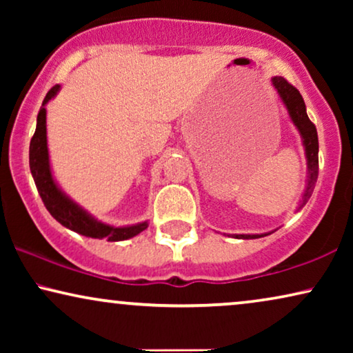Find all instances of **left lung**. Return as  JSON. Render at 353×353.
Here are the masks:
<instances>
[{
    "instance_id": "left-lung-1",
    "label": "left lung",
    "mask_w": 353,
    "mask_h": 353,
    "mask_svg": "<svg viewBox=\"0 0 353 353\" xmlns=\"http://www.w3.org/2000/svg\"><path fill=\"white\" fill-rule=\"evenodd\" d=\"M273 86L276 88L279 98L283 99L284 105H286L289 117H291L292 123L296 125L299 133H301L303 148H305V156H307V168H308V180L307 188L303 191L301 205L299 209L307 204V201L310 199L313 188L318 180V133L316 127L313 122L308 119L305 103H303L302 94L299 93L296 86H292L286 79L283 77H273L272 79ZM263 234H234V238L238 239H257L262 238ZM267 236V234H265Z\"/></svg>"
}]
</instances>
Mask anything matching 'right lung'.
<instances>
[{
    "mask_svg": "<svg viewBox=\"0 0 353 353\" xmlns=\"http://www.w3.org/2000/svg\"><path fill=\"white\" fill-rule=\"evenodd\" d=\"M61 86L54 85L48 91L43 101V105L37 117V130L30 139V151H28V161H30V172L35 180L37 190L40 192L43 204L48 212L75 233L83 234L86 238L108 239V241H125L133 238L143 230L148 228L146 221L132 226H110L101 223L93 219L88 212H85L80 205H77L70 197H67L59 188H57L54 178H52L50 168V154H48L46 143V109L45 105L50 99L56 96Z\"/></svg>",
    "mask_w": 353,
    "mask_h": 353,
    "instance_id": "right-lung-1",
    "label": "right lung"
}]
</instances>
